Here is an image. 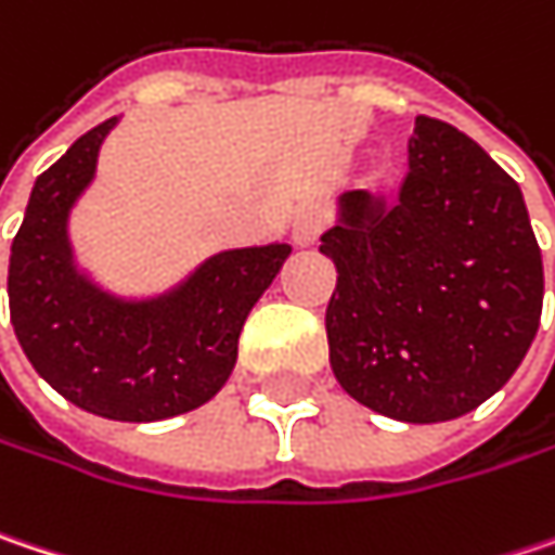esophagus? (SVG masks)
Listing matches in <instances>:
<instances>
[{
	"label": "esophagus",
	"instance_id": "obj_1",
	"mask_svg": "<svg viewBox=\"0 0 555 555\" xmlns=\"http://www.w3.org/2000/svg\"><path fill=\"white\" fill-rule=\"evenodd\" d=\"M324 225H327L324 209H318V206H305V209L295 216V222H292V241H295L298 247H308V244H314V241H318V234L324 231Z\"/></svg>",
	"mask_w": 555,
	"mask_h": 555
}]
</instances>
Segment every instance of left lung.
I'll list each match as a JSON object with an SVG mask.
<instances>
[{
    "label": "left lung",
    "instance_id": "1",
    "mask_svg": "<svg viewBox=\"0 0 555 555\" xmlns=\"http://www.w3.org/2000/svg\"><path fill=\"white\" fill-rule=\"evenodd\" d=\"M336 267L333 375L400 423H448L515 375L540 327L543 260L521 186L470 135L416 117L390 203L343 193L321 237Z\"/></svg>",
    "mask_w": 555,
    "mask_h": 555
}]
</instances>
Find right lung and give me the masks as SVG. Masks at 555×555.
<instances>
[{"instance_id": "right-lung-1", "label": "right lung", "mask_w": 555, "mask_h": 555, "mask_svg": "<svg viewBox=\"0 0 555 555\" xmlns=\"http://www.w3.org/2000/svg\"><path fill=\"white\" fill-rule=\"evenodd\" d=\"M117 124L111 117L88 129L34 180L9 257V311L34 372L78 410L158 423L225 387L241 327L292 247L219 250L155 295L104 288L76 260L69 219Z\"/></svg>"}]
</instances>
